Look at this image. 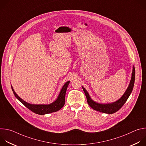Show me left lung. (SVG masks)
<instances>
[{
  "label": "left lung",
  "mask_w": 146,
  "mask_h": 146,
  "mask_svg": "<svg viewBox=\"0 0 146 146\" xmlns=\"http://www.w3.org/2000/svg\"><path fill=\"white\" fill-rule=\"evenodd\" d=\"M135 79V67L133 66L131 80L130 81V83L128 88L127 89L126 91L125 92L124 94L122 95V96L120 99H119L118 100L113 103H110L108 104H102V103H97L94 101L91 98L87 90L83 87H82V90L86 94L88 104L91 108H92L95 110H96L102 113H104L111 114L119 110L124 105L125 103L127 102V99H128L129 96H130L132 91V90L134 86Z\"/></svg>",
  "instance_id": "left-lung-1"
}]
</instances>
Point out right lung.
Instances as JSON below:
<instances>
[{"instance_id": "1", "label": "right lung", "mask_w": 146, "mask_h": 146, "mask_svg": "<svg viewBox=\"0 0 146 146\" xmlns=\"http://www.w3.org/2000/svg\"><path fill=\"white\" fill-rule=\"evenodd\" d=\"M69 83V81H67L65 83L63 87L62 88L56 100L52 102V103L49 104V105H32V104L27 103V102L23 100L20 97H19L18 95H17V94L14 91L12 86L11 89L17 99L21 102L26 108H27L30 110H31L32 111L36 114L39 115H44L57 111L64 107L65 102L66 92Z\"/></svg>"}]
</instances>
